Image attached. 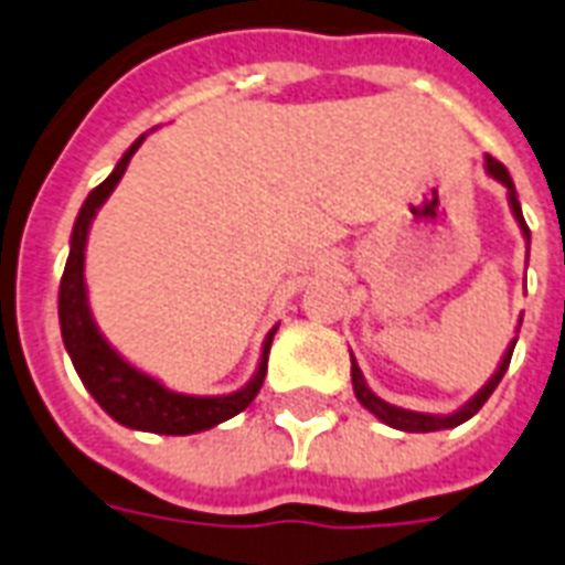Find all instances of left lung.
<instances>
[{
	"mask_svg": "<svg viewBox=\"0 0 565 565\" xmlns=\"http://www.w3.org/2000/svg\"><path fill=\"white\" fill-rule=\"evenodd\" d=\"M483 170H487V177H492L495 182H501V185L507 188V203H510V212H513L515 223H519V230H522L524 247H527V253H531V230H527V223H524V214H522V205H519V194H515L513 179H510V173H507L504 164L492 159V156H487V159H483ZM519 327H522V318H519V323H515V332H519ZM515 342H519V335H513V339H510L504 356H501V362H498V369L492 371V377H489L487 383H483V386H480L478 392H475V395H471L469 401L460 406V409H454V413H448V415L415 413V409H404V406L388 404V401H383L380 395H374L369 383H365V377H362V369L356 365V360H353V353H351L353 395H356V401H360V404L365 406L371 415H377L380 422L388 424V427H395V430H404V433L450 430V427H457V424L469 422L471 415L478 413L480 406L487 404L489 395L495 392V386L501 383V377L507 374V365H510V356H513Z\"/></svg>",
	"mask_w": 565,
	"mask_h": 565,
	"instance_id": "left-lung-1",
	"label": "left lung"
}]
</instances>
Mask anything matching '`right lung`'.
I'll list each match as a JSON object with an SVG mask.
<instances>
[{
    "label": "right lung",
    "instance_id": "obj_1",
    "mask_svg": "<svg viewBox=\"0 0 565 565\" xmlns=\"http://www.w3.org/2000/svg\"><path fill=\"white\" fill-rule=\"evenodd\" d=\"M152 132V129H150ZM143 132L138 141L124 152V159L117 161L115 170L108 173L103 185H96L87 200L78 209V217L73 223V235H70V256L64 265V277L58 288V321H61V339L67 348L73 369L85 388L94 395V401L103 406L105 413L111 415L117 424L132 427L143 433H161V436H188V433H203L217 427L226 418H233L242 409L253 404V397L259 395L265 374H268V353L274 332L262 342L259 365L253 371V377L235 392L226 395H185V392H173L152 377L147 371L126 360L124 353L115 351V344L108 342L103 330L96 327L90 303H87V279H85V250H87V233L94 223L96 212L111 196L117 182L124 179L135 150L141 147Z\"/></svg>",
    "mask_w": 565,
    "mask_h": 565
}]
</instances>
